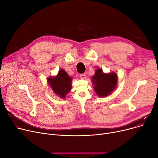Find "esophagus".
Here are the masks:
<instances>
[{"label": "esophagus", "mask_w": 158, "mask_h": 158, "mask_svg": "<svg viewBox=\"0 0 158 158\" xmlns=\"http://www.w3.org/2000/svg\"><path fill=\"white\" fill-rule=\"evenodd\" d=\"M86 74L85 73H82V74H81L80 75V77L81 79H85L86 77Z\"/></svg>", "instance_id": "obj_1"}]
</instances>
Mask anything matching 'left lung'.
<instances>
[{
  "label": "left lung",
  "mask_w": 158,
  "mask_h": 158,
  "mask_svg": "<svg viewBox=\"0 0 158 158\" xmlns=\"http://www.w3.org/2000/svg\"><path fill=\"white\" fill-rule=\"evenodd\" d=\"M92 81L95 94L103 98L110 95L117 88L118 76L114 72L104 73L102 69L98 68L92 76Z\"/></svg>",
  "instance_id": "obj_1"
}]
</instances>
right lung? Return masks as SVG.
I'll return each mask as SVG.
<instances>
[{
    "label": "right lung",
    "instance_id": "add662e5",
    "mask_svg": "<svg viewBox=\"0 0 158 158\" xmlns=\"http://www.w3.org/2000/svg\"><path fill=\"white\" fill-rule=\"evenodd\" d=\"M72 78L63 69H60L56 76H49L47 82L53 92L59 97L66 98V95L70 92L72 88Z\"/></svg>",
    "mask_w": 158,
    "mask_h": 158
}]
</instances>
